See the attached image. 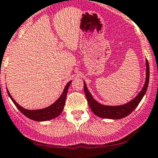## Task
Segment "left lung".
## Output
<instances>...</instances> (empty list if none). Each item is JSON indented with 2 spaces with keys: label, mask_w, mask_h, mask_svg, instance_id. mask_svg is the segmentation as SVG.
Returning a JSON list of instances; mask_svg holds the SVG:
<instances>
[{
  "label": "left lung",
  "mask_w": 158,
  "mask_h": 158,
  "mask_svg": "<svg viewBox=\"0 0 158 158\" xmlns=\"http://www.w3.org/2000/svg\"><path fill=\"white\" fill-rule=\"evenodd\" d=\"M149 67L148 60H146V78H145V83L144 85L142 90L140 91L139 94L132 99L128 103L124 104V105L121 106H105L102 104L98 103L97 101L93 98L92 95L89 92L88 89H87L86 83L84 82V92L87 97V102H88L89 106H90V109L93 111L94 114H96L98 117L102 118H111V119H120L123 118L127 117V115L132 113L135 108L138 106L141 100L142 99L143 96L145 95L146 90L148 88V84H149Z\"/></svg>",
  "instance_id": "left-lung-1"
}]
</instances>
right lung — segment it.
<instances>
[{
    "label": "right lung",
    "mask_w": 158,
    "mask_h": 158,
    "mask_svg": "<svg viewBox=\"0 0 158 158\" xmlns=\"http://www.w3.org/2000/svg\"><path fill=\"white\" fill-rule=\"evenodd\" d=\"M71 83V81H70L69 83L66 85L65 88H64V92L62 93L61 96H60L58 99L56 100L52 105H51L50 106L44 108V109L35 110H26L24 109V108L22 107V106H20L13 99V97L11 96L10 93H9V91L8 90H7V92H8V94H9V96L10 97V98L13 102V103L15 104V106L18 108V110H20V111L23 114L25 115L26 117H28V118L31 119V120L42 122V121H48L55 118L58 117L59 115L62 113L63 110H64V104H65V100L66 97H67V93H68V87H69Z\"/></svg>",
    "instance_id": "obj_1"
}]
</instances>
